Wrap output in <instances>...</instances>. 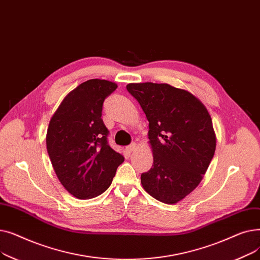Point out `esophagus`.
<instances>
[{
  "label": "esophagus",
  "instance_id": "34e87169",
  "mask_svg": "<svg viewBox=\"0 0 260 260\" xmlns=\"http://www.w3.org/2000/svg\"><path fill=\"white\" fill-rule=\"evenodd\" d=\"M136 146H137V144H136L135 142L134 143H132V144H129L127 147H126V151L131 154V153H133L134 152V149L136 148Z\"/></svg>",
  "mask_w": 260,
  "mask_h": 260
}]
</instances>
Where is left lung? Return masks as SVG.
Here are the masks:
<instances>
[{
  "instance_id": "1",
  "label": "left lung",
  "mask_w": 260,
  "mask_h": 260,
  "mask_svg": "<svg viewBox=\"0 0 260 260\" xmlns=\"http://www.w3.org/2000/svg\"><path fill=\"white\" fill-rule=\"evenodd\" d=\"M148 121L154 165L141 183L155 199L182 200L198 186L214 157L216 136L207 107L187 90L167 83H129Z\"/></svg>"
}]
</instances>
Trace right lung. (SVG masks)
Instances as JSON below:
<instances>
[{"instance_id": "obj_1", "label": "right lung", "mask_w": 260, "mask_h": 260, "mask_svg": "<svg viewBox=\"0 0 260 260\" xmlns=\"http://www.w3.org/2000/svg\"><path fill=\"white\" fill-rule=\"evenodd\" d=\"M117 84L91 79L68 93L50 119L46 146L52 168L68 193L94 198L109 187L124 157L108 145L103 102Z\"/></svg>"}]
</instances>
